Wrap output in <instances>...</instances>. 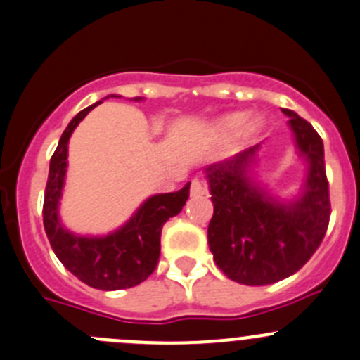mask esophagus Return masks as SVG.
<instances>
[{
    "label": "esophagus",
    "instance_id": "34e87169",
    "mask_svg": "<svg viewBox=\"0 0 360 360\" xmlns=\"http://www.w3.org/2000/svg\"><path fill=\"white\" fill-rule=\"evenodd\" d=\"M190 193L193 195V197H202V195H207L209 193L207 184L200 179H193L190 184Z\"/></svg>",
    "mask_w": 360,
    "mask_h": 360
}]
</instances>
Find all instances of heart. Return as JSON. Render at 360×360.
<instances>
[{
	"instance_id": "b5f03b06",
	"label": "heart",
	"mask_w": 360,
	"mask_h": 360,
	"mask_svg": "<svg viewBox=\"0 0 360 360\" xmlns=\"http://www.w3.org/2000/svg\"><path fill=\"white\" fill-rule=\"evenodd\" d=\"M264 127V117L262 116H251L248 117L246 112H232L223 116L218 121V131L225 137H232V135L239 134L243 130V135L251 137V135L258 134Z\"/></svg>"
}]
</instances>
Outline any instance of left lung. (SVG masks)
Here are the masks:
<instances>
[{
  "label": "left lung",
  "mask_w": 360,
  "mask_h": 360,
  "mask_svg": "<svg viewBox=\"0 0 360 360\" xmlns=\"http://www.w3.org/2000/svg\"><path fill=\"white\" fill-rule=\"evenodd\" d=\"M281 112L288 116L297 155L308 163L297 197L280 200L253 179L260 146L205 169L214 205L207 229L209 250L223 274L240 285H271L297 273L329 226L322 139L294 110Z\"/></svg>",
  "instance_id": "1"
}]
</instances>
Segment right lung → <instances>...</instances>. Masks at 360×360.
<instances>
[{
    "label": "right lung",
    "instance_id": "add662e5",
    "mask_svg": "<svg viewBox=\"0 0 360 360\" xmlns=\"http://www.w3.org/2000/svg\"><path fill=\"white\" fill-rule=\"evenodd\" d=\"M134 100H142L141 96ZM98 103L80 110L66 130L49 165L44 198V229L56 257L82 283L98 290L131 288L151 276L160 258L163 223L179 214L190 197V183L172 193H158L141 204L130 219L107 236H79L59 219V200L68 167V141L77 124Z\"/></svg>",
    "mask_w": 360,
    "mask_h": 360
}]
</instances>
